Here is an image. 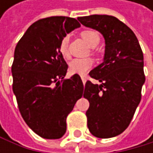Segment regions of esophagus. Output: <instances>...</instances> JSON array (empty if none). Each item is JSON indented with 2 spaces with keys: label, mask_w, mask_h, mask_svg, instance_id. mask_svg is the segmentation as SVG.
<instances>
[{
  "label": "esophagus",
  "mask_w": 153,
  "mask_h": 153,
  "mask_svg": "<svg viewBox=\"0 0 153 153\" xmlns=\"http://www.w3.org/2000/svg\"><path fill=\"white\" fill-rule=\"evenodd\" d=\"M81 78H82V82L85 83V82H86V80H87V76H86V75H82V76H81Z\"/></svg>",
  "instance_id": "esophagus-1"
}]
</instances>
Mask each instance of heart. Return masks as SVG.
Listing matches in <instances>:
<instances>
[{
	"label": "heart",
	"mask_w": 153,
	"mask_h": 153,
	"mask_svg": "<svg viewBox=\"0 0 153 153\" xmlns=\"http://www.w3.org/2000/svg\"><path fill=\"white\" fill-rule=\"evenodd\" d=\"M81 36L89 44L91 47H95L100 41L99 34L93 30V29H84L81 32ZM69 35L64 36L59 44V51L62 57L65 59L70 58V50H69ZM94 65V59L92 58H83V59H74L70 62V71L74 74H84L89 71Z\"/></svg>",
	"instance_id": "heart-1"
}]
</instances>
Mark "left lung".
Here are the masks:
<instances>
[{
    "label": "left lung",
    "instance_id": "left-lung-1",
    "mask_svg": "<svg viewBox=\"0 0 153 153\" xmlns=\"http://www.w3.org/2000/svg\"><path fill=\"white\" fill-rule=\"evenodd\" d=\"M78 20L105 40L104 62L89 72L101 84L87 81L84 87L83 97L90 104L87 126L97 138L116 137L128 127L140 102L145 82L142 50L133 31L117 17L93 14Z\"/></svg>",
    "mask_w": 153,
    "mask_h": 153
}]
</instances>
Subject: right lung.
I'll return each instance as SVG.
<instances>
[{
	"label": "right lung",
	"mask_w": 153,
	"mask_h": 153,
	"mask_svg": "<svg viewBox=\"0 0 153 153\" xmlns=\"http://www.w3.org/2000/svg\"><path fill=\"white\" fill-rule=\"evenodd\" d=\"M80 25L68 16L39 19L15 47L13 91L25 122L41 138H61L67 116L82 96L83 84L78 74L64 79L68 64L59 51L60 39Z\"/></svg>",
	"instance_id": "add662e5"
}]
</instances>
